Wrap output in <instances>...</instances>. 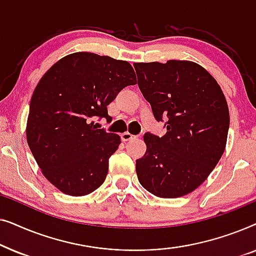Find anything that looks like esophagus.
I'll return each instance as SVG.
<instances>
[{
	"mask_svg": "<svg viewBox=\"0 0 256 256\" xmlns=\"http://www.w3.org/2000/svg\"><path fill=\"white\" fill-rule=\"evenodd\" d=\"M136 136H134V135H132L130 132H124V134H121V140L124 142H127V141H130V140H132V138H135Z\"/></svg>",
	"mask_w": 256,
	"mask_h": 256,
	"instance_id": "34e87169",
	"label": "esophagus"
}]
</instances>
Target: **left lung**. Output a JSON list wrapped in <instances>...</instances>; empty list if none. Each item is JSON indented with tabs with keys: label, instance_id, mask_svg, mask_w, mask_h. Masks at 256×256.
<instances>
[{
	"label": "left lung",
	"instance_id": "8db88e82",
	"mask_svg": "<svg viewBox=\"0 0 256 256\" xmlns=\"http://www.w3.org/2000/svg\"><path fill=\"white\" fill-rule=\"evenodd\" d=\"M140 90L166 134L146 132L136 160L140 184L160 198H178L204 183L226 148L230 112L216 80L197 62H135Z\"/></svg>",
	"mask_w": 256,
	"mask_h": 256
}]
</instances>
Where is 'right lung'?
<instances>
[{
    "label": "right lung",
    "instance_id": "add662e5",
    "mask_svg": "<svg viewBox=\"0 0 256 256\" xmlns=\"http://www.w3.org/2000/svg\"><path fill=\"white\" fill-rule=\"evenodd\" d=\"M135 84L128 62L92 52L65 56L38 82L26 141L42 174L62 194L80 197L102 185L121 138L96 129L93 118H110L108 104Z\"/></svg>",
    "mask_w": 256,
    "mask_h": 256
}]
</instances>
